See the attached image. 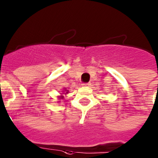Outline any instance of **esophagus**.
<instances>
[{
	"label": "esophagus",
	"mask_w": 158,
	"mask_h": 158,
	"mask_svg": "<svg viewBox=\"0 0 158 158\" xmlns=\"http://www.w3.org/2000/svg\"><path fill=\"white\" fill-rule=\"evenodd\" d=\"M91 85V84L89 83H89H84L83 84L84 86H89V85Z\"/></svg>",
	"instance_id": "34e87169"
}]
</instances>
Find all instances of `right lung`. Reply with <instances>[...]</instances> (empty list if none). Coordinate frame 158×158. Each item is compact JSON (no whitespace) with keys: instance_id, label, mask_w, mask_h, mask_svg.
<instances>
[{"instance_id":"1","label":"right lung","mask_w":158,"mask_h":158,"mask_svg":"<svg viewBox=\"0 0 158 158\" xmlns=\"http://www.w3.org/2000/svg\"><path fill=\"white\" fill-rule=\"evenodd\" d=\"M66 93H67V92H66ZM63 97L61 96V99H63Z\"/></svg>"}]
</instances>
